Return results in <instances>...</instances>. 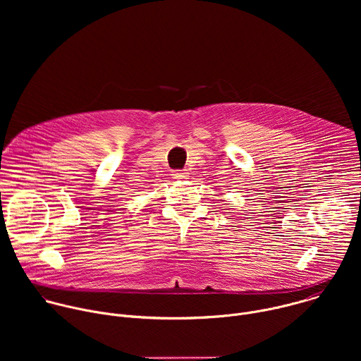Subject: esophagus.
Masks as SVG:
<instances>
[{"mask_svg":"<svg viewBox=\"0 0 361 361\" xmlns=\"http://www.w3.org/2000/svg\"><path fill=\"white\" fill-rule=\"evenodd\" d=\"M173 176H174V178H177V180H185V178L188 177V173H185L184 170H178V171H176Z\"/></svg>","mask_w":361,"mask_h":361,"instance_id":"esophagus-1","label":"esophagus"}]
</instances>
